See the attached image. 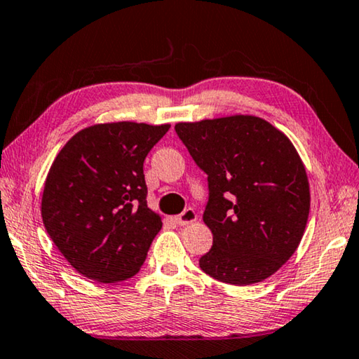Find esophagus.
I'll list each match as a JSON object with an SVG mask.
<instances>
[{"instance_id":"34e87169","label":"esophagus","mask_w":359,"mask_h":359,"mask_svg":"<svg viewBox=\"0 0 359 359\" xmlns=\"http://www.w3.org/2000/svg\"><path fill=\"white\" fill-rule=\"evenodd\" d=\"M196 219H198V215H196L195 210H193V209H185L184 212H182L180 215H177V217H175V222H177L180 226H184V225L193 224V222H195Z\"/></svg>"}]
</instances>
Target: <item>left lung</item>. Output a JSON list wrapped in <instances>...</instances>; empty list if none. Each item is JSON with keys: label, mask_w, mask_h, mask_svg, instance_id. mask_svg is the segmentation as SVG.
Returning a JSON list of instances; mask_svg holds the SVG:
<instances>
[{"label": "left lung", "mask_w": 359, "mask_h": 359, "mask_svg": "<svg viewBox=\"0 0 359 359\" xmlns=\"http://www.w3.org/2000/svg\"><path fill=\"white\" fill-rule=\"evenodd\" d=\"M175 133L208 174L203 220L214 241L201 270L235 286L266 280L299 248L309 220V177L292 142L254 115L180 121Z\"/></svg>", "instance_id": "left-lung-1"}]
</instances>
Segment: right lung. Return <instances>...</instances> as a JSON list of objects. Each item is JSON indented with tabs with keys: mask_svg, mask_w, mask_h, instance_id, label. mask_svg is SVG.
I'll return each instance as SVG.
<instances>
[{
	"mask_svg": "<svg viewBox=\"0 0 359 359\" xmlns=\"http://www.w3.org/2000/svg\"><path fill=\"white\" fill-rule=\"evenodd\" d=\"M170 124L99 123L62 147L50 164L41 217L50 240L89 280L133 278L161 217L147 206L144 161Z\"/></svg>",
	"mask_w": 359,
	"mask_h": 359,
	"instance_id": "1",
	"label": "right lung"
}]
</instances>
